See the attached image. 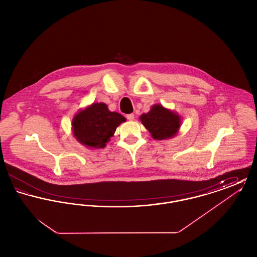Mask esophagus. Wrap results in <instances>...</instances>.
Masks as SVG:
<instances>
[{
  "mask_svg": "<svg viewBox=\"0 0 257 257\" xmlns=\"http://www.w3.org/2000/svg\"><path fill=\"white\" fill-rule=\"evenodd\" d=\"M126 117H127V119H128V120H131V121H132V120H134L135 119V115L133 114V113L127 114V115H126Z\"/></svg>",
  "mask_w": 257,
  "mask_h": 257,
  "instance_id": "1",
  "label": "esophagus"
}]
</instances>
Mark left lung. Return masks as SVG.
Returning a JSON list of instances; mask_svg holds the SVG:
<instances>
[{
  "label": "left lung",
  "mask_w": 257,
  "mask_h": 257,
  "mask_svg": "<svg viewBox=\"0 0 257 257\" xmlns=\"http://www.w3.org/2000/svg\"><path fill=\"white\" fill-rule=\"evenodd\" d=\"M140 120L154 140L163 141L174 138L179 132L182 118L161 104H155L147 113L140 116Z\"/></svg>",
  "instance_id": "obj_1"
}]
</instances>
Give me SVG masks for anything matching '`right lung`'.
<instances>
[{
	"label": "right lung",
	"instance_id": "1",
	"mask_svg": "<svg viewBox=\"0 0 257 257\" xmlns=\"http://www.w3.org/2000/svg\"><path fill=\"white\" fill-rule=\"evenodd\" d=\"M125 121L122 114L110 111L105 103H92L74 115L72 133L84 147L100 149L107 146L116 128Z\"/></svg>",
	"mask_w": 257,
	"mask_h": 257
}]
</instances>
